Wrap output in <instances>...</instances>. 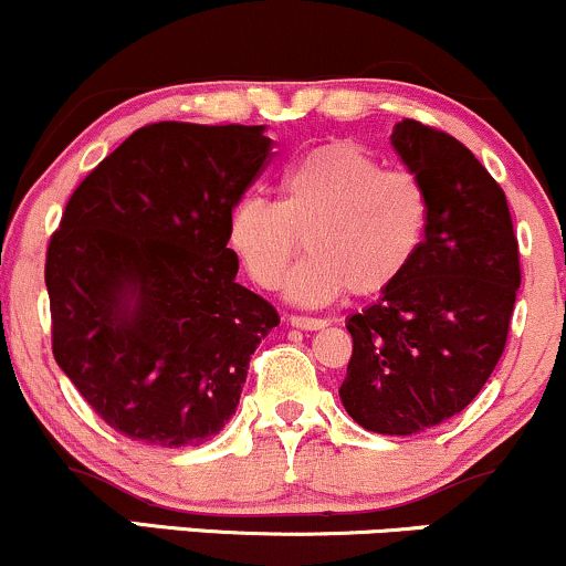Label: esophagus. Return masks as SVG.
I'll list each match as a JSON object with an SVG mask.
<instances>
[{"instance_id":"34e87169","label":"esophagus","mask_w":566,"mask_h":566,"mask_svg":"<svg viewBox=\"0 0 566 566\" xmlns=\"http://www.w3.org/2000/svg\"><path fill=\"white\" fill-rule=\"evenodd\" d=\"M292 327L297 329H308V333H314V329H324L327 327V322L324 319H314V316H290L287 319Z\"/></svg>"}]
</instances>
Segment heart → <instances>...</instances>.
I'll use <instances>...</instances> for the list:
<instances>
[{
  "label": "heart",
  "instance_id": "heart-1",
  "mask_svg": "<svg viewBox=\"0 0 566 566\" xmlns=\"http://www.w3.org/2000/svg\"><path fill=\"white\" fill-rule=\"evenodd\" d=\"M271 201L247 193L229 216V244L247 276L276 290L292 271V303L327 305L350 290L380 295L394 287L426 242L431 201L409 170H382L380 159L350 140H329L290 161Z\"/></svg>",
  "mask_w": 566,
  "mask_h": 566
}]
</instances>
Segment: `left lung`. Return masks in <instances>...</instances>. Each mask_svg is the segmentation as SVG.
Listing matches in <instances>:
<instances>
[{"instance_id":"obj_1","label":"left lung","mask_w":566,"mask_h":566,"mask_svg":"<svg viewBox=\"0 0 566 566\" xmlns=\"http://www.w3.org/2000/svg\"><path fill=\"white\" fill-rule=\"evenodd\" d=\"M391 146L423 180L431 218L407 274L348 316L340 401L361 428L412 437L476 399L503 356L522 284L509 201L452 135L405 119Z\"/></svg>"}]
</instances>
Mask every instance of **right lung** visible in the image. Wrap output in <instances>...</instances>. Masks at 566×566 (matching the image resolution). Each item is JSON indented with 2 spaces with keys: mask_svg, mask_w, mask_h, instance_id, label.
<instances>
[{
  "mask_svg": "<svg viewBox=\"0 0 566 566\" xmlns=\"http://www.w3.org/2000/svg\"><path fill=\"white\" fill-rule=\"evenodd\" d=\"M271 143L265 125L159 122L69 199L44 265L53 354L114 431L197 447L237 412L279 314L237 282L229 216Z\"/></svg>",
  "mask_w": 566,
  "mask_h": 566,
  "instance_id": "add662e5",
  "label": "right lung"
}]
</instances>
